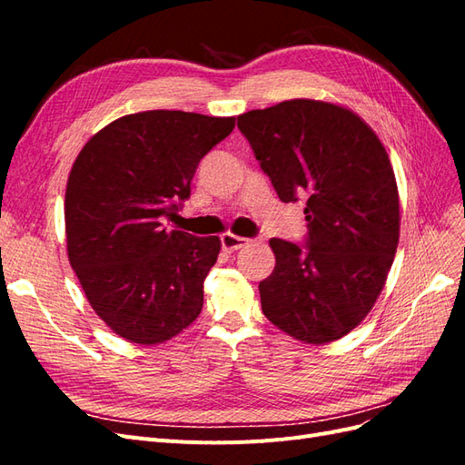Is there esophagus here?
Listing matches in <instances>:
<instances>
[{"label":"esophagus","mask_w":465,"mask_h":465,"mask_svg":"<svg viewBox=\"0 0 465 465\" xmlns=\"http://www.w3.org/2000/svg\"><path fill=\"white\" fill-rule=\"evenodd\" d=\"M248 242H250L248 238L236 236V234H232V232H224V234L221 236V246H223L224 252H229V254H231V252H236V250L244 248Z\"/></svg>","instance_id":"esophagus-1"}]
</instances>
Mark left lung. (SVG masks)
Wrapping results in <instances>:
<instances>
[{"label": "left lung", "mask_w": 465, "mask_h": 465, "mask_svg": "<svg viewBox=\"0 0 465 465\" xmlns=\"http://www.w3.org/2000/svg\"><path fill=\"white\" fill-rule=\"evenodd\" d=\"M281 202L306 195V246L272 238L260 281L265 318L304 343L355 330L382 292L400 241V195L388 153L345 106L292 98L238 116Z\"/></svg>", "instance_id": "obj_1"}]
</instances>
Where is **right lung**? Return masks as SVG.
<instances>
[{
    "label": "right lung",
    "mask_w": 465,
    "mask_h": 465,
    "mask_svg": "<svg viewBox=\"0 0 465 465\" xmlns=\"http://www.w3.org/2000/svg\"><path fill=\"white\" fill-rule=\"evenodd\" d=\"M234 116L182 110L128 114L81 149L65 188L67 258L93 311L139 345L173 340L200 316L219 236L168 231L200 161Z\"/></svg>",
    "instance_id": "add662e5"
}]
</instances>
